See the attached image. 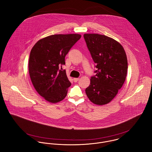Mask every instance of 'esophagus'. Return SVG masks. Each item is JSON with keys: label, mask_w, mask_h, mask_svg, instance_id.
<instances>
[{"label": "esophagus", "mask_w": 152, "mask_h": 152, "mask_svg": "<svg viewBox=\"0 0 152 152\" xmlns=\"http://www.w3.org/2000/svg\"><path fill=\"white\" fill-rule=\"evenodd\" d=\"M73 80H74V81L75 83H77L78 81L80 80V78H74L73 79Z\"/></svg>", "instance_id": "esophagus-1"}]
</instances>
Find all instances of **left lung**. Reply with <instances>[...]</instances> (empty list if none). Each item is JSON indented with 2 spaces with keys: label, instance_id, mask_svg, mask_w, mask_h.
<instances>
[{
  "label": "left lung",
  "instance_id": "1",
  "mask_svg": "<svg viewBox=\"0 0 152 152\" xmlns=\"http://www.w3.org/2000/svg\"><path fill=\"white\" fill-rule=\"evenodd\" d=\"M84 37L97 68L86 93L94 104H107L125 83L128 70L125 51L118 42L105 35L84 34Z\"/></svg>",
  "mask_w": 152,
  "mask_h": 152
}]
</instances>
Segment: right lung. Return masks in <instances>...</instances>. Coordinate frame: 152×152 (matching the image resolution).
Returning <instances> with one entry per match:
<instances>
[{
    "label": "right lung",
    "instance_id": "1",
    "mask_svg": "<svg viewBox=\"0 0 152 152\" xmlns=\"http://www.w3.org/2000/svg\"><path fill=\"white\" fill-rule=\"evenodd\" d=\"M79 34H54L39 40L33 47L28 60L31 83L38 94L47 101L55 104L63 100L71 83L65 70V57L80 40Z\"/></svg>",
    "mask_w": 152,
    "mask_h": 152
}]
</instances>
